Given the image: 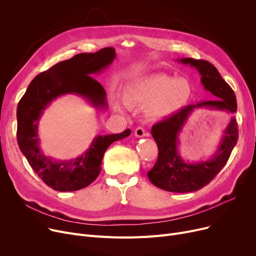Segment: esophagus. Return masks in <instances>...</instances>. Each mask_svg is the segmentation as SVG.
<instances>
[{"mask_svg": "<svg viewBox=\"0 0 256 256\" xmlns=\"http://www.w3.org/2000/svg\"><path fill=\"white\" fill-rule=\"evenodd\" d=\"M134 134H135V136L138 137V138H142V137H145V136L148 135V134L145 132V130L143 128H141V126L137 128L135 130V132H134Z\"/></svg>", "mask_w": 256, "mask_h": 256, "instance_id": "esophagus-1", "label": "esophagus"}]
</instances>
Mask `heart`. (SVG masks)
Listing matches in <instances>:
<instances>
[{"mask_svg": "<svg viewBox=\"0 0 256 256\" xmlns=\"http://www.w3.org/2000/svg\"><path fill=\"white\" fill-rule=\"evenodd\" d=\"M191 96L192 88L186 80L156 74L134 83L126 98H116L114 104L118 110L126 109L128 104H143L150 116L164 118L180 111Z\"/></svg>", "mask_w": 256, "mask_h": 256, "instance_id": "1", "label": "heart"}]
</instances>
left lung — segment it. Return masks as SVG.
Masks as SVG:
<instances>
[{
  "label": "left lung",
  "instance_id": "1",
  "mask_svg": "<svg viewBox=\"0 0 256 256\" xmlns=\"http://www.w3.org/2000/svg\"><path fill=\"white\" fill-rule=\"evenodd\" d=\"M178 61L195 67L201 74V83L204 89L218 100L186 106L152 126V135L158 145V156L152 169L147 173V176L160 189L174 193H188L198 191L212 180L226 165L238 139V124L236 118L232 117L212 158L206 162L200 160L198 163H186L180 156L178 145L180 132L188 118L199 108L234 114L236 112L238 106L234 90L212 63L192 58H182Z\"/></svg>",
  "mask_w": 256,
  "mask_h": 256
}]
</instances>
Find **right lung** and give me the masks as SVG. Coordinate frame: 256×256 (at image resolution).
I'll return each instance as SVG.
<instances>
[{
  "mask_svg": "<svg viewBox=\"0 0 256 256\" xmlns=\"http://www.w3.org/2000/svg\"><path fill=\"white\" fill-rule=\"evenodd\" d=\"M116 57L113 48L96 52L78 54L36 76L18 104V143L20 152L37 176L52 189L60 192L80 190L96 180L104 154L113 142L130 136L128 128L120 134L96 136L80 156L57 160L44 154L39 146L38 122L46 106L63 94H78L98 109H106V91L92 78L109 66Z\"/></svg>",
  "mask_w": 256,
  "mask_h": 256,
  "instance_id": "obj_1",
  "label": "right lung"
}]
</instances>
